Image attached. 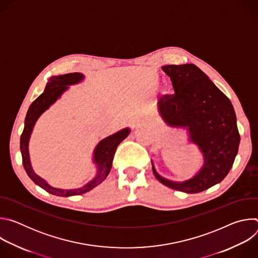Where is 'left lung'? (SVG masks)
I'll list each match as a JSON object with an SVG mask.
<instances>
[{"label":"left lung","instance_id":"8db88e82","mask_svg":"<svg viewBox=\"0 0 258 258\" xmlns=\"http://www.w3.org/2000/svg\"><path fill=\"white\" fill-rule=\"evenodd\" d=\"M162 70L170 78L174 93L158 101L159 113L168 125L187 127L204 164L195 176L181 182L162 177L152 164L153 173L168 188L200 193L222 181L233 166L240 144L234 107L196 65H165Z\"/></svg>","mask_w":258,"mask_h":258}]
</instances>
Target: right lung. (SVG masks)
Segmentation results:
<instances>
[{
    "mask_svg": "<svg viewBox=\"0 0 258 258\" xmlns=\"http://www.w3.org/2000/svg\"><path fill=\"white\" fill-rule=\"evenodd\" d=\"M83 80L84 76L79 72L67 73V75L58 77H52L49 80V83L47 84L44 93L36 98L29 106L24 120V128L20 137V151L22 155V163L26 173L34 183H36V185L40 186L48 193H51L56 196L68 197L75 195H82L97 187L99 183H101L107 177L110 170H111L112 160L117 146L128 136L131 132L130 128H123L99 142V144L94 150L93 158L94 163L97 164V174L92 180H90L88 183H86V185H84L81 188L71 190L53 188L44 178H42L33 171L29 159L28 142L36 120H38V118L42 115L43 112H45L52 104H54L57 101V99L60 98V96L68 89V86L79 84Z\"/></svg>",
    "mask_w": 258,
    "mask_h": 258,
    "instance_id": "obj_1",
    "label": "right lung"
}]
</instances>
